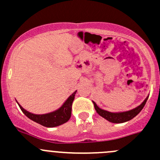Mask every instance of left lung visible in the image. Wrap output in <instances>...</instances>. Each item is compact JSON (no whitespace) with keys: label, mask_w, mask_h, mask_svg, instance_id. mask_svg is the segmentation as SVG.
Returning a JSON list of instances; mask_svg holds the SVG:
<instances>
[{"label":"left lung","mask_w":160,"mask_h":160,"mask_svg":"<svg viewBox=\"0 0 160 160\" xmlns=\"http://www.w3.org/2000/svg\"><path fill=\"white\" fill-rule=\"evenodd\" d=\"M148 98V96L145 98V100L141 105L136 107L135 109H132V110H129V111L121 112V113H111V112L102 110L96 105L95 102H93V103L97 113L100 116H102V118L107 119V121L113 122V123H123V122H128V121L132 119L141 111V110L144 108V105L147 102Z\"/></svg>","instance_id":"obj_1"}]
</instances>
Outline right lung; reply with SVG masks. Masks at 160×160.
I'll list each match as a JSON object with an SVG mask.
<instances>
[{"label": "right lung", "mask_w": 160, "mask_h": 160, "mask_svg": "<svg viewBox=\"0 0 160 160\" xmlns=\"http://www.w3.org/2000/svg\"><path fill=\"white\" fill-rule=\"evenodd\" d=\"M77 92H73L71 95L68 98L65 103L62 105L61 108L58 109L56 111H53L52 113H49V114H31L30 112L25 110L21 106L19 105V108L21 109L23 114L30 118L31 120L34 121V122H37V123L40 124V125L46 126V127H55V126H58L60 125L65 123L69 120L70 117H71V112H72V102L75 98V94Z\"/></svg>", "instance_id": "right-lung-1"}]
</instances>
